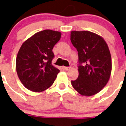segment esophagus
<instances>
[{
	"label": "esophagus",
	"mask_w": 126,
	"mask_h": 126,
	"mask_svg": "<svg viewBox=\"0 0 126 126\" xmlns=\"http://www.w3.org/2000/svg\"><path fill=\"white\" fill-rule=\"evenodd\" d=\"M70 68L71 67H70V66H62V69L64 70H66V71L69 70L70 69Z\"/></svg>",
	"instance_id": "1"
}]
</instances>
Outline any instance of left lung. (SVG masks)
Listing matches in <instances>:
<instances>
[{"label":"left lung","instance_id":"left-lung-1","mask_svg":"<svg viewBox=\"0 0 126 126\" xmlns=\"http://www.w3.org/2000/svg\"><path fill=\"white\" fill-rule=\"evenodd\" d=\"M70 40L79 56V76L73 88L84 96L99 93L106 85L111 72V57L104 38L90 31L70 32Z\"/></svg>","mask_w":126,"mask_h":126}]
</instances>
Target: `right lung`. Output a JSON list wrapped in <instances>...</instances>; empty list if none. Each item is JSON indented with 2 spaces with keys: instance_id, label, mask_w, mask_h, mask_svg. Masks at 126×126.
Segmentation results:
<instances>
[{
  "instance_id": "obj_1",
  "label": "right lung",
  "mask_w": 126,
  "mask_h": 126,
  "mask_svg": "<svg viewBox=\"0 0 126 126\" xmlns=\"http://www.w3.org/2000/svg\"><path fill=\"white\" fill-rule=\"evenodd\" d=\"M59 31L46 29L22 43L16 59L18 78L26 88L41 92L52 86L60 70L52 65V48L61 38Z\"/></svg>"
}]
</instances>
